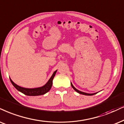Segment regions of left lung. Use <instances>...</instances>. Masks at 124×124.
<instances>
[{
    "mask_svg": "<svg viewBox=\"0 0 124 124\" xmlns=\"http://www.w3.org/2000/svg\"><path fill=\"white\" fill-rule=\"evenodd\" d=\"M71 87H73L74 89V90L75 91H76L78 93L81 94H83V95H94L95 94L97 93H85V92H81V91H79L77 89L76 87H75L73 85V84H72V83H71Z\"/></svg>",
    "mask_w": 124,
    "mask_h": 124,
    "instance_id": "obj_1",
    "label": "left lung"
}]
</instances>
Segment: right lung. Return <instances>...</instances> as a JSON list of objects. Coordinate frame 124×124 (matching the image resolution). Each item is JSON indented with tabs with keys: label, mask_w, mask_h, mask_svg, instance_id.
Segmentation results:
<instances>
[{
	"label": "right lung",
	"mask_w": 124,
	"mask_h": 124,
	"mask_svg": "<svg viewBox=\"0 0 124 124\" xmlns=\"http://www.w3.org/2000/svg\"><path fill=\"white\" fill-rule=\"evenodd\" d=\"M57 70H56V71H55L54 73H53L52 76L51 77V78H50L49 80L48 81V82H47L45 85L39 87H37V88L29 89L20 87L19 86H18V85L15 84V83L11 80V78H10V79L11 82L12 83V85H13L18 91L21 92V93H23L24 94L26 95H29V96H37V95L45 94L47 93L48 91L50 90L53 85V78H54L55 75L56 73H57Z\"/></svg>",
	"instance_id": "add662e5"
}]
</instances>
